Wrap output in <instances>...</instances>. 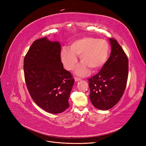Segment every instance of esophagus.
I'll use <instances>...</instances> for the list:
<instances>
[{
    "mask_svg": "<svg viewBox=\"0 0 146 146\" xmlns=\"http://www.w3.org/2000/svg\"><path fill=\"white\" fill-rule=\"evenodd\" d=\"M81 79H80V78H77V77H74V81H76V82L81 81Z\"/></svg>",
    "mask_w": 146,
    "mask_h": 146,
    "instance_id": "1",
    "label": "esophagus"
}]
</instances>
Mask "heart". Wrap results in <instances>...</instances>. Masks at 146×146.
I'll return each mask as SVG.
<instances>
[{
  "label": "heart",
  "mask_w": 146,
  "mask_h": 146,
  "mask_svg": "<svg viewBox=\"0 0 146 146\" xmlns=\"http://www.w3.org/2000/svg\"><path fill=\"white\" fill-rule=\"evenodd\" d=\"M109 53V45L102 39L84 37L73 41L68 46L60 51V59L64 67L72 70L78 62L76 56H79L81 64L75 70V73L81 76H86L89 68L97 71L107 60Z\"/></svg>",
  "instance_id": "1"
}]
</instances>
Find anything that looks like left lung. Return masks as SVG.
I'll return each mask as SVG.
<instances>
[{
    "label": "left lung",
    "mask_w": 146,
    "mask_h": 146,
    "mask_svg": "<svg viewBox=\"0 0 146 146\" xmlns=\"http://www.w3.org/2000/svg\"><path fill=\"white\" fill-rule=\"evenodd\" d=\"M111 53L101 71L88 79L90 99L96 109L107 110L119 102L125 89L128 78L129 62L117 42L109 39Z\"/></svg>",
    "instance_id": "obj_1"
}]
</instances>
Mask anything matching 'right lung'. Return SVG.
Returning <instances> with one entry per match:
<instances>
[{
  "label": "right lung",
  "mask_w": 146,
  "mask_h": 146,
  "mask_svg": "<svg viewBox=\"0 0 146 146\" xmlns=\"http://www.w3.org/2000/svg\"><path fill=\"white\" fill-rule=\"evenodd\" d=\"M59 41L46 37L35 40L24 58L25 79L33 100L50 113L64 111L74 79L64 68L60 59Z\"/></svg>",
  "instance_id": "right-lung-1"
}]
</instances>
